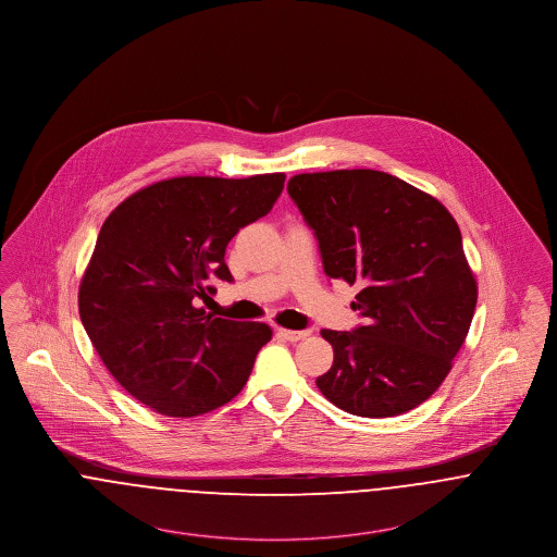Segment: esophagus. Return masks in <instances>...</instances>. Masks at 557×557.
Returning a JSON list of instances; mask_svg holds the SVG:
<instances>
[{
  "label": "esophagus",
  "mask_w": 557,
  "mask_h": 557,
  "mask_svg": "<svg viewBox=\"0 0 557 557\" xmlns=\"http://www.w3.org/2000/svg\"><path fill=\"white\" fill-rule=\"evenodd\" d=\"M277 336H282V338H286V341H290V343H296V341L309 336V332H307V330H286V327H277Z\"/></svg>",
  "instance_id": "34e87169"
}]
</instances>
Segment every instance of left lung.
Masks as SVG:
<instances>
[{
    "label": "left lung",
    "instance_id": "left-lung-1",
    "mask_svg": "<svg viewBox=\"0 0 557 557\" xmlns=\"http://www.w3.org/2000/svg\"><path fill=\"white\" fill-rule=\"evenodd\" d=\"M324 271L358 284L351 332L322 330L334 361L315 385L349 414L385 419L442 385L471 326L478 284L453 214L379 170H332L288 181Z\"/></svg>",
    "mask_w": 557,
    "mask_h": 557
}]
</instances>
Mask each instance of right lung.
Segmentation results:
<instances>
[{
	"instance_id": "obj_1",
	"label": "right lung",
	"mask_w": 557,
	"mask_h": 557,
	"mask_svg": "<svg viewBox=\"0 0 557 557\" xmlns=\"http://www.w3.org/2000/svg\"><path fill=\"white\" fill-rule=\"evenodd\" d=\"M286 174L176 176L124 199L102 223L79 284V318L113 379L165 417H197L244 389L271 341L261 322L206 315L225 250L264 216Z\"/></svg>"
}]
</instances>
